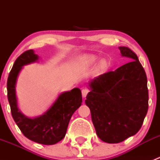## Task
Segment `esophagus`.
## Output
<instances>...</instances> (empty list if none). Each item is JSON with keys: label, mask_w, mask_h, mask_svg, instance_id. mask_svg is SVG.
Returning <instances> with one entry per match:
<instances>
[{"label": "esophagus", "mask_w": 160, "mask_h": 160, "mask_svg": "<svg viewBox=\"0 0 160 160\" xmlns=\"http://www.w3.org/2000/svg\"><path fill=\"white\" fill-rule=\"evenodd\" d=\"M82 96L83 97V98H86V96L88 95V92H89V90L88 89V88H83V90H82Z\"/></svg>", "instance_id": "esophagus-1"}]
</instances>
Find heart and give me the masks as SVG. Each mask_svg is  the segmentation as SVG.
Instances as JSON below:
<instances>
[{
	"mask_svg": "<svg viewBox=\"0 0 160 160\" xmlns=\"http://www.w3.org/2000/svg\"><path fill=\"white\" fill-rule=\"evenodd\" d=\"M95 60H96V58L94 56H84L79 59V62L82 67H89L95 62ZM101 65H103V62H101Z\"/></svg>",
	"mask_w": 160,
	"mask_h": 160,
	"instance_id": "obj_1",
	"label": "heart"
}]
</instances>
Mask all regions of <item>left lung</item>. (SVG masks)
I'll return each instance as SVG.
<instances>
[{
	"label": "left lung",
	"mask_w": 160,
	"mask_h": 160,
	"mask_svg": "<svg viewBox=\"0 0 160 160\" xmlns=\"http://www.w3.org/2000/svg\"><path fill=\"white\" fill-rule=\"evenodd\" d=\"M122 56L132 60L90 83L85 101L98 136L108 143H118L135 135L149 108L147 77L137 55L119 47Z\"/></svg>",
	"instance_id": "obj_1"
}]
</instances>
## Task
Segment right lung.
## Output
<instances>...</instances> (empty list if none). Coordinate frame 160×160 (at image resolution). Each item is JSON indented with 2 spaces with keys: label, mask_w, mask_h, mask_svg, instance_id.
Returning <instances> with one entry per match:
<instances>
[{
  "label": "right lung",
  "mask_w": 160,
  "mask_h": 160,
  "mask_svg": "<svg viewBox=\"0 0 160 160\" xmlns=\"http://www.w3.org/2000/svg\"><path fill=\"white\" fill-rule=\"evenodd\" d=\"M38 59V56L32 49L18 57L8 78V99L13 118L26 138L40 144L54 145L65 137L72 114L81 105V91L79 88H73L62 93L49 110L39 117L30 118L24 115L18 108L16 81L22 67Z\"/></svg>",
  "instance_id": "obj_1"
}]
</instances>
